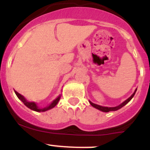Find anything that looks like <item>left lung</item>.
Wrapping results in <instances>:
<instances>
[{
	"label": "left lung",
	"instance_id": "1",
	"mask_svg": "<svg viewBox=\"0 0 150 150\" xmlns=\"http://www.w3.org/2000/svg\"><path fill=\"white\" fill-rule=\"evenodd\" d=\"M136 91H137V89H135L134 92L133 94L132 95V96L129 97L127 100H125L123 103H122L120 105L117 106V107H102V106H100V105H98V104H94V103H92V102H91L89 100V103L90 104H91L92 107H94L95 108H96V109L102 111V112H110V111H116V110H120V108H122V107H124L125 104H127L128 103V102L130 101V100H132V98L134 97V95H135V92H136Z\"/></svg>",
	"mask_w": 150,
	"mask_h": 150
}]
</instances>
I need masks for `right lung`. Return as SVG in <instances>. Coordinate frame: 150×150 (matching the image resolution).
<instances>
[{"mask_svg":"<svg viewBox=\"0 0 150 150\" xmlns=\"http://www.w3.org/2000/svg\"><path fill=\"white\" fill-rule=\"evenodd\" d=\"M15 91L16 95V96L18 97V99L22 100V101L24 103V104H25L26 107H28L29 109L32 110H34V111H37V112H45V111L49 110L52 109V108H53L54 107H55V106H56V104H58V102L59 101V100H60V98H61V95H59V96L56 99H55L52 102V104H50V105L47 106V107H44V108H41L40 109V108H39V107L37 106L36 103H34V102L28 101V100H26L25 98H24V96H22V95H20L19 93H18L16 91Z\"/></svg>","mask_w":150,"mask_h":150,"instance_id":"1","label":"right lung"}]
</instances>
